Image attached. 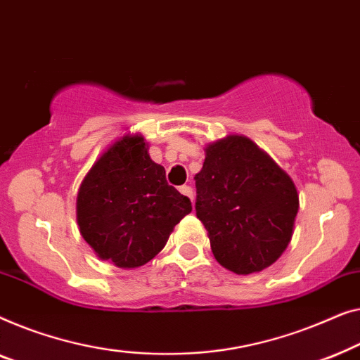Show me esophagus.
<instances>
[{"mask_svg":"<svg viewBox=\"0 0 360 360\" xmlns=\"http://www.w3.org/2000/svg\"><path fill=\"white\" fill-rule=\"evenodd\" d=\"M179 192H181L182 195L189 197L191 200H194V191H192L191 186H181V187H179Z\"/></svg>","mask_w":360,"mask_h":360,"instance_id":"34e87169","label":"esophagus"}]
</instances>
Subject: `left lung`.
Listing matches in <instances>:
<instances>
[{
	"instance_id": "8db88e82",
	"label": "left lung",
	"mask_w": 360,
	"mask_h": 360,
	"mask_svg": "<svg viewBox=\"0 0 360 360\" xmlns=\"http://www.w3.org/2000/svg\"><path fill=\"white\" fill-rule=\"evenodd\" d=\"M204 150V166L195 174V210L212 252L238 276L264 271L292 240L300 205L297 187L245 135L230 134Z\"/></svg>"
}]
</instances>
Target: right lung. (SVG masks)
<instances>
[{
    "label": "right lung",
    "instance_id": "right-lung-1",
    "mask_svg": "<svg viewBox=\"0 0 360 360\" xmlns=\"http://www.w3.org/2000/svg\"><path fill=\"white\" fill-rule=\"evenodd\" d=\"M191 200L166 182L141 134L119 136L94 161L77 195L81 236L120 269L145 266L163 250Z\"/></svg>",
    "mask_w": 360,
    "mask_h": 360
}]
</instances>
